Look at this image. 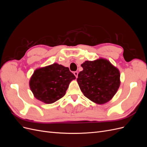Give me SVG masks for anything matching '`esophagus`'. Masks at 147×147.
<instances>
[{
    "label": "esophagus",
    "instance_id": "obj_1",
    "mask_svg": "<svg viewBox=\"0 0 147 147\" xmlns=\"http://www.w3.org/2000/svg\"><path fill=\"white\" fill-rule=\"evenodd\" d=\"M74 74L75 75V76L76 77V78L78 77V72H77V71H75V72H74Z\"/></svg>",
    "mask_w": 147,
    "mask_h": 147
}]
</instances>
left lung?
Instances as JSON below:
<instances>
[{
	"label": "left lung",
	"mask_w": 147,
	"mask_h": 147,
	"mask_svg": "<svg viewBox=\"0 0 147 147\" xmlns=\"http://www.w3.org/2000/svg\"><path fill=\"white\" fill-rule=\"evenodd\" d=\"M82 67L77 80L84 96L99 104L109 101L119 86V70L104 59L86 61Z\"/></svg>",
	"instance_id": "left-lung-1"
}]
</instances>
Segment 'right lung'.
Masks as SVG:
<instances>
[{"label":"right lung","mask_w":147,"mask_h":147,"mask_svg":"<svg viewBox=\"0 0 147 147\" xmlns=\"http://www.w3.org/2000/svg\"><path fill=\"white\" fill-rule=\"evenodd\" d=\"M75 78L68 67L55 63L35 70L29 85L37 99L52 104L65 95L70 81Z\"/></svg>","instance_id":"obj_1"}]
</instances>
